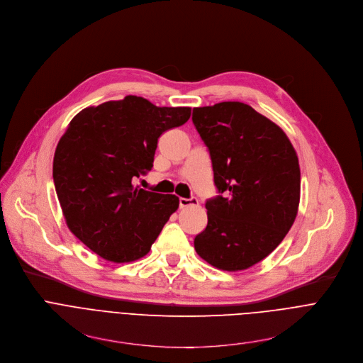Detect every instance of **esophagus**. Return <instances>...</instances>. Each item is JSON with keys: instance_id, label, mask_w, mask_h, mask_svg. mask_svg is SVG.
<instances>
[{"instance_id": "esophagus-1", "label": "esophagus", "mask_w": 363, "mask_h": 363, "mask_svg": "<svg viewBox=\"0 0 363 363\" xmlns=\"http://www.w3.org/2000/svg\"><path fill=\"white\" fill-rule=\"evenodd\" d=\"M196 205H199V200L196 197H189V199L180 197L179 199V206L180 208H189V206H196Z\"/></svg>"}]
</instances>
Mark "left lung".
<instances>
[{"label": "left lung", "mask_w": 363, "mask_h": 363, "mask_svg": "<svg viewBox=\"0 0 363 363\" xmlns=\"http://www.w3.org/2000/svg\"><path fill=\"white\" fill-rule=\"evenodd\" d=\"M208 147L218 196L194 250L211 265L240 271L268 257L294 223L300 202L297 154L272 121L242 102L193 108Z\"/></svg>", "instance_id": "left-lung-1"}]
</instances>
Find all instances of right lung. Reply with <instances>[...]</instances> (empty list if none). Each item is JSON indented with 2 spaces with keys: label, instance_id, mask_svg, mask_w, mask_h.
I'll return each mask as SVG.
<instances>
[{
  "label": "right lung",
  "instance_id": "right-lung-1",
  "mask_svg": "<svg viewBox=\"0 0 363 363\" xmlns=\"http://www.w3.org/2000/svg\"><path fill=\"white\" fill-rule=\"evenodd\" d=\"M190 108L125 96L80 111L60 138L53 182L66 223L96 255L130 262L148 254L179 197L133 186L154 161L160 135L187 123Z\"/></svg>",
  "mask_w": 363,
  "mask_h": 363
}]
</instances>
